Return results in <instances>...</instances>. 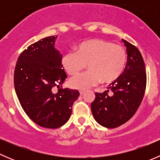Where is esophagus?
<instances>
[{
  "label": "esophagus",
  "instance_id": "esophagus-1",
  "mask_svg": "<svg viewBox=\"0 0 160 160\" xmlns=\"http://www.w3.org/2000/svg\"><path fill=\"white\" fill-rule=\"evenodd\" d=\"M79 92H80V95H83V93H84L85 90H79Z\"/></svg>",
  "mask_w": 160,
  "mask_h": 160
}]
</instances>
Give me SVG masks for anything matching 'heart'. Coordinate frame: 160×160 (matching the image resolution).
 Segmentation results:
<instances>
[{
    "instance_id": "heart-1",
    "label": "heart",
    "mask_w": 160,
    "mask_h": 160,
    "mask_svg": "<svg viewBox=\"0 0 160 160\" xmlns=\"http://www.w3.org/2000/svg\"><path fill=\"white\" fill-rule=\"evenodd\" d=\"M127 62V51L124 46L105 40H92L79 45L63 56L62 63L71 76L77 75L88 65L87 72L72 77V88L85 90L101 80L108 83L117 80Z\"/></svg>"
}]
</instances>
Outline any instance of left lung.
<instances>
[{"label":"left lung","instance_id":"1","mask_svg":"<svg viewBox=\"0 0 160 160\" xmlns=\"http://www.w3.org/2000/svg\"><path fill=\"white\" fill-rule=\"evenodd\" d=\"M128 60L124 72L103 93H95L91 111L95 120L108 128L128 122L141 104L146 88V72L142 56L136 46L123 40ZM110 93H109V92Z\"/></svg>","mask_w":160,"mask_h":160}]
</instances>
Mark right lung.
Here are the masks:
<instances>
[{"instance_id":"right-lung-1","label":"right lung","mask_w":160,"mask_h":160,"mask_svg":"<svg viewBox=\"0 0 160 160\" xmlns=\"http://www.w3.org/2000/svg\"><path fill=\"white\" fill-rule=\"evenodd\" d=\"M56 36L42 38L24 50L17 60L14 84L24 111L35 124L57 128L67 123L78 90L62 88L67 73L62 56L54 48ZM56 86L57 93H54Z\"/></svg>"}]
</instances>
